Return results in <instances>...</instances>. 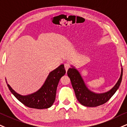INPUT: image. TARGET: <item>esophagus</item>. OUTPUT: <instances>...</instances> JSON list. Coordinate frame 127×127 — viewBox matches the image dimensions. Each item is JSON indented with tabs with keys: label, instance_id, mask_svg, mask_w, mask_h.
Segmentation results:
<instances>
[{
	"label": "esophagus",
	"instance_id": "esophagus-1",
	"mask_svg": "<svg viewBox=\"0 0 127 127\" xmlns=\"http://www.w3.org/2000/svg\"><path fill=\"white\" fill-rule=\"evenodd\" d=\"M64 65H65V70H66V71H67L68 70V69L70 68V65L69 64H64Z\"/></svg>",
	"mask_w": 127,
	"mask_h": 127
}]
</instances>
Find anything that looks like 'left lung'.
Segmentation results:
<instances>
[{"label":"left lung","mask_w":127,"mask_h":127,"mask_svg":"<svg viewBox=\"0 0 127 127\" xmlns=\"http://www.w3.org/2000/svg\"><path fill=\"white\" fill-rule=\"evenodd\" d=\"M121 66V75L116 84L108 91L103 93H96L88 88L79 72L75 67L71 65V68H69L67 73L71 79L72 86L75 93L76 98L80 104L86 107H95L107 102L116 92L121 84L123 77L122 65Z\"/></svg>","instance_id":"8db88e82"}]
</instances>
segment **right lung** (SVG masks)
<instances>
[{"label": "right lung", "mask_w": 127, "mask_h": 127, "mask_svg": "<svg viewBox=\"0 0 127 127\" xmlns=\"http://www.w3.org/2000/svg\"><path fill=\"white\" fill-rule=\"evenodd\" d=\"M66 73L64 64L50 72L43 85L37 91L30 94L22 95L18 94L8 84L10 91L16 98L26 107L35 109H46L50 108L55 102L57 87L59 80Z\"/></svg>", "instance_id": "1"}]
</instances>
